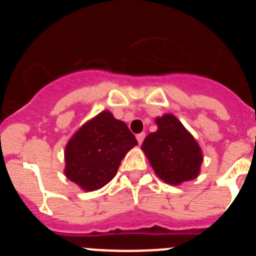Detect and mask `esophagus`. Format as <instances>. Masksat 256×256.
<instances>
[{"label": "esophagus", "mask_w": 256, "mask_h": 256, "mask_svg": "<svg viewBox=\"0 0 256 256\" xmlns=\"http://www.w3.org/2000/svg\"><path fill=\"white\" fill-rule=\"evenodd\" d=\"M144 136H146V134H144V133H140V134L136 136V138H137V141H138V144H141L142 142H144Z\"/></svg>", "instance_id": "esophagus-1"}]
</instances>
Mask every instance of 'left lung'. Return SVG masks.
Returning a JSON list of instances; mask_svg holds the SVG:
<instances>
[{
	"label": "left lung",
	"instance_id": "obj_1",
	"mask_svg": "<svg viewBox=\"0 0 256 256\" xmlns=\"http://www.w3.org/2000/svg\"><path fill=\"white\" fill-rule=\"evenodd\" d=\"M155 123L158 130L148 134L141 148L156 176L172 186L198 178L204 156L195 137L173 114L158 116Z\"/></svg>",
	"mask_w": 256,
	"mask_h": 256
}]
</instances>
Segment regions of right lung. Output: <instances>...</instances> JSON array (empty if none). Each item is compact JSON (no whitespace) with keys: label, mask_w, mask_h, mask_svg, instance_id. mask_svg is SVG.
Listing matches in <instances>:
<instances>
[{"label":"right lung","mask_w":256,"mask_h":256,"mask_svg":"<svg viewBox=\"0 0 256 256\" xmlns=\"http://www.w3.org/2000/svg\"><path fill=\"white\" fill-rule=\"evenodd\" d=\"M137 144L124 122L104 110L86 122L65 146L64 174L83 191L102 188L115 177L126 152Z\"/></svg>","instance_id":"obj_1"}]
</instances>
